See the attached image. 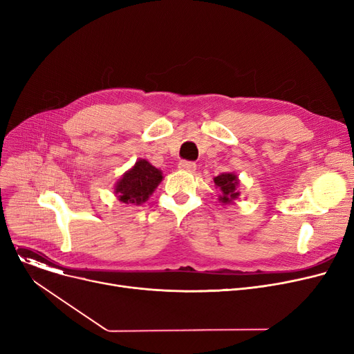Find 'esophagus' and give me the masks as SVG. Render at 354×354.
<instances>
[{
  "instance_id": "esophagus-1",
  "label": "esophagus",
  "mask_w": 354,
  "mask_h": 354,
  "mask_svg": "<svg viewBox=\"0 0 354 354\" xmlns=\"http://www.w3.org/2000/svg\"><path fill=\"white\" fill-rule=\"evenodd\" d=\"M179 169L187 171V172H194L196 169V165L189 160H182V162H179Z\"/></svg>"
}]
</instances>
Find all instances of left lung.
Returning <instances> with one entry per match:
<instances>
[{"instance_id": "obj_1", "label": "left lung", "mask_w": 354, "mask_h": 354, "mask_svg": "<svg viewBox=\"0 0 354 354\" xmlns=\"http://www.w3.org/2000/svg\"><path fill=\"white\" fill-rule=\"evenodd\" d=\"M214 182L221 191L219 201L222 203H225V205H227V203H231L232 201H235L239 196V192H238L239 180H238L236 175H234V174H221V175L214 178Z\"/></svg>"}]
</instances>
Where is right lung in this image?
Returning <instances> with one entry per match:
<instances>
[{"mask_svg":"<svg viewBox=\"0 0 354 354\" xmlns=\"http://www.w3.org/2000/svg\"><path fill=\"white\" fill-rule=\"evenodd\" d=\"M162 172L149 163L146 159H139L132 169L123 174L115 187V194L123 203L140 205L146 202L162 182Z\"/></svg>","mask_w":354,"mask_h":354,"instance_id":"add662e5","label":"right lung"}]
</instances>
